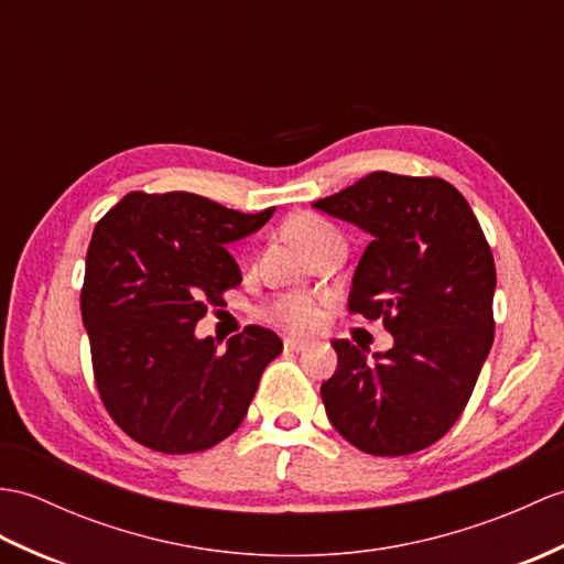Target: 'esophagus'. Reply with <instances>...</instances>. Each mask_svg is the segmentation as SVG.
<instances>
[{
  "label": "esophagus",
  "instance_id": "obj_1",
  "mask_svg": "<svg viewBox=\"0 0 564 564\" xmlns=\"http://www.w3.org/2000/svg\"><path fill=\"white\" fill-rule=\"evenodd\" d=\"M283 348L285 350H291V352H303V350H307L310 348V344L307 341H297V338H283Z\"/></svg>",
  "mask_w": 564,
  "mask_h": 564
}]
</instances>
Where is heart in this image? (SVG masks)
I'll return each mask as SVG.
<instances>
[{
    "instance_id": "b5f03b06",
    "label": "heart",
    "mask_w": 564,
    "mask_h": 564,
    "mask_svg": "<svg viewBox=\"0 0 564 564\" xmlns=\"http://www.w3.org/2000/svg\"><path fill=\"white\" fill-rule=\"evenodd\" d=\"M288 228H291V235L305 252H312L314 247H319L322 242L341 240V235H338V230L329 220L314 214L295 216L288 223ZM322 307L324 300H317L307 293H281L276 297H271L269 303L259 310V314L267 322L279 324L291 334H310L317 329L322 322Z\"/></svg>"
}]
</instances>
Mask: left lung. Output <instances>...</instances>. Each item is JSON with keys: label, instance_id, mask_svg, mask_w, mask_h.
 <instances>
[{"label": "left lung", "instance_id": "left-lung-1", "mask_svg": "<svg viewBox=\"0 0 564 564\" xmlns=\"http://www.w3.org/2000/svg\"><path fill=\"white\" fill-rule=\"evenodd\" d=\"M372 235L348 295L382 319L394 348L334 341L322 401L338 435L372 456L421 452L449 432L474 394L492 336L495 259L464 194L442 177L370 173L312 204Z\"/></svg>", "mask_w": 564, "mask_h": 564}]
</instances>
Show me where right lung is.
I'll return each mask as SVG.
<instances>
[{
    "label": "right lung",
    "instance_id": "obj_1",
    "mask_svg": "<svg viewBox=\"0 0 564 564\" xmlns=\"http://www.w3.org/2000/svg\"><path fill=\"white\" fill-rule=\"evenodd\" d=\"M271 216L273 206L240 214L192 192H129L96 223L82 288L94 377L112 421L143 447L206 452L245 421L281 338L250 324L218 350L194 326L242 281L228 242Z\"/></svg>",
    "mask_w": 564,
    "mask_h": 564
}]
</instances>
